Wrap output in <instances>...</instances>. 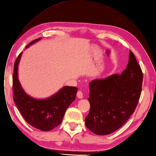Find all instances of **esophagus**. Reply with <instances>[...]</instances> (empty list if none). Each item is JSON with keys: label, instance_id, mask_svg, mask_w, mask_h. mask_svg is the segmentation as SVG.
<instances>
[{"label": "esophagus", "instance_id": "1", "mask_svg": "<svg viewBox=\"0 0 156 156\" xmlns=\"http://www.w3.org/2000/svg\"><path fill=\"white\" fill-rule=\"evenodd\" d=\"M77 97L78 98H83V93L82 91H79L77 92Z\"/></svg>", "mask_w": 156, "mask_h": 156}]
</instances>
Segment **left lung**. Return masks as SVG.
<instances>
[{"label":"left lung","instance_id":"1","mask_svg":"<svg viewBox=\"0 0 156 156\" xmlns=\"http://www.w3.org/2000/svg\"><path fill=\"white\" fill-rule=\"evenodd\" d=\"M143 74L130 51L126 69L89 83V113L86 127L93 133L108 135L120 128L133 113L142 91Z\"/></svg>","mask_w":156,"mask_h":156}]
</instances>
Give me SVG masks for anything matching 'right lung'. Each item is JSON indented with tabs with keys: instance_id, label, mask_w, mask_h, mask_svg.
I'll list each match as a JSON object with an SVG mask.
<instances>
[{
	"instance_id": "right-lung-1",
	"label": "right lung",
	"mask_w": 156,
	"mask_h": 156,
	"mask_svg": "<svg viewBox=\"0 0 156 156\" xmlns=\"http://www.w3.org/2000/svg\"><path fill=\"white\" fill-rule=\"evenodd\" d=\"M41 38L34 40L26 48ZM23 52L14 63L13 73V98L24 120L32 126L48 132L62 123L65 112L76 98L78 88L65 86L44 100L35 99L24 91L18 79V65Z\"/></svg>"
}]
</instances>
